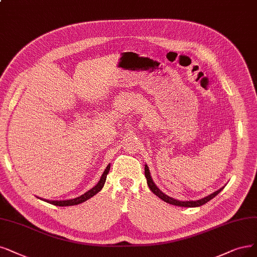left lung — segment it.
Instances as JSON below:
<instances>
[{"label":"left lung","instance_id":"left-lung-1","mask_svg":"<svg viewBox=\"0 0 257 257\" xmlns=\"http://www.w3.org/2000/svg\"><path fill=\"white\" fill-rule=\"evenodd\" d=\"M145 177L147 179V184L150 188V191L153 192L156 196H158L159 198L162 199L163 201L169 203V204H173V205H178V206H184V207H197V206H201L203 204H205L206 202H208L210 200H212V199L214 197H216L218 194H219L222 189L224 188L221 187L220 189H218V191H216L215 193L208 195L202 199H200V200H196V201H180V200H177V199H174L172 197H169L167 195H165L163 192H161L159 187L155 184V182L153 181V178H151L150 176V173H149V168L147 165H145Z\"/></svg>","mask_w":257,"mask_h":257}]
</instances>
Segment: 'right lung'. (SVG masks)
<instances>
[{
  "label": "right lung",
  "instance_id": "obj_1",
  "mask_svg": "<svg viewBox=\"0 0 257 257\" xmlns=\"http://www.w3.org/2000/svg\"><path fill=\"white\" fill-rule=\"evenodd\" d=\"M109 170H110V164L106 167L104 169L103 174L100 177V180L98 181V183L95 185L93 188H91L90 191H88L87 193H84L83 195L77 197V198H74V199H70V200H46V199H42L43 201L49 202L51 204L54 205H58V206H71V205H77L79 203H82L84 201H87L88 199L92 198L94 195H96L98 192H100V189L103 187L104 182H106V179H107V175L109 174Z\"/></svg>",
  "mask_w": 257,
  "mask_h": 257
}]
</instances>
